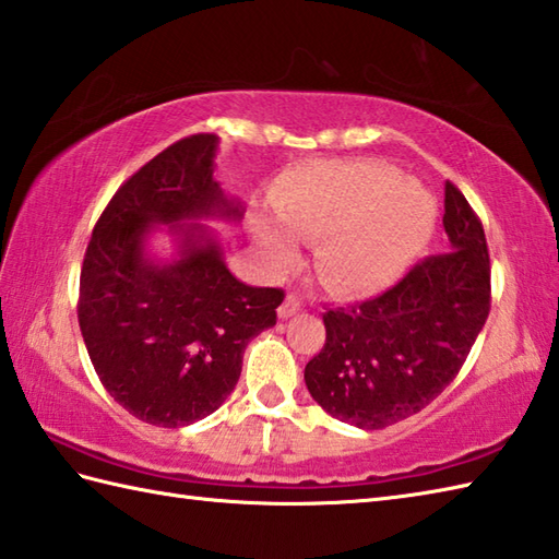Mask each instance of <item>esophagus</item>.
<instances>
[{
    "instance_id": "1",
    "label": "esophagus",
    "mask_w": 559,
    "mask_h": 559,
    "mask_svg": "<svg viewBox=\"0 0 559 559\" xmlns=\"http://www.w3.org/2000/svg\"><path fill=\"white\" fill-rule=\"evenodd\" d=\"M300 310H302L300 295H298V293H288L286 300H283L281 307H278V317H281V319H288V317H293V314H298Z\"/></svg>"
}]
</instances>
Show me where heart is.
Segmentation results:
<instances>
[{"mask_svg": "<svg viewBox=\"0 0 559 559\" xmlns=\"http://www.w3.org/2000/svg\"><path fill=\"white\" fill-rule=\"evenodd\" d=\"M278 218L257 221V240L278 266L298 259L295 235L319 240L317 266L331 288H389L430 245L437 206L418 182L377 160H324L281 177Z\"/></svg>", "mask_w": 559, "mask_h": 559, "instance_id": "b5f03b06", "label": "heart"}]
</instances>
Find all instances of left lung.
Wrapping results in <instances>:
<instances>
[{
	"label": "left lung",
	"instance_id": "8db88e82",
	"mask_svg": "<svg viewBox=\"0 0 559 559\" xmlns=\"http://www.w3.org/2000/svg\"><path fill=\"white\" fill-rule=\"evenodd\" d=\"M442 254L418 261L394 288L324 312L326 343L305 384L331 418L362 430L406 420L454 382L490 314V254L476 211L444 185Z\"/></svg>",
	"mask_w": 559,
	"mask_h": 559
}]
</instances>
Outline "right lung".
Instances as JSON below:
<instances>
[{"label": "right lung", "instance_id": "add662e5", "mask_svg": "<svg viewBox=\"0 0 559 559\" xmlns=\"http://www.w3.org/2000/svg\"><path fill=\"white\" fill-rule=\"evenodd\" d=\"M218 136L192 134L151 158L117 189L93 228L81 266L79 326L108 394L134 418L182 427L218 411L242 372L247 343L276 324L281 288H252L223 261L194 218H242L213 180ZM170 224L181 259L145 254Z\"/></svg>", "mask_w": 559, "mask_h": 559}]
</instances>
